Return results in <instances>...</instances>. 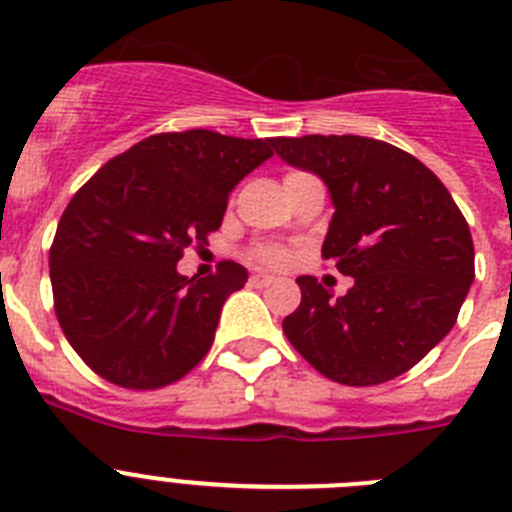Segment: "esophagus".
<instances>
[{
    "mask_svg": "<svg viewBox=\"0 0 512 512\" xmlns=\"http://www.w3.org/2000/svg\"><path fill=\"white\" fill-rule=\"evenodd\" d=\"M271 282H274V277L266 274V271H256V274H251L253 287H264V284H271Z\"/></svg>",
    "mask_w": 512,
    "mask_h": 512,
    "instance_id": "esophagus-1",
    "label": "esophagus"
}]
</instances>
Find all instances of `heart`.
Here are the masks:
<instances>
[{"label": "heart", "instance_id": "b5f03b06", "mask_svg": "<svg viewBox=\"0 0 512 512\" xmlns=\"http://www.w3.org/2000/svg\"><path fill=\"white\" fill-rule=\"evenodd\" d=\"M261 259L269 261V264H284L287 253H284L282 248H264V251H261Z\"/></svg>", "mask_w": 512, "mask_h": 512}]
</instances>
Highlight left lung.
<instances>
[{
	"label": "left lung",
	"mask_w": 512,
	"mask_h": 512,
	"mask_svg": "<svg viewBox=\"0 0 512 512\" xmlns=\"http://www.w3.org/2000/svg\"><path fill=\"white\" fill-rule=\"evenodd\" d=\"M277 156L320 176L333 202L323 256L354 287L343 297L297 277L289 343L351 387L400 377L454 328L474 282V243L449 189L415 156L364 135L277 138Z\"/></svg>",
	"instance_id": "1"
}]
</instances>
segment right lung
<instances>
[{"mask_svg":"<svg viewBox=\"0 0 512 512\" xmlns=\"http://www.w3.org/2000/svg\"><path fill=\"white\" fill-rule=\"evenodd\" d=\"M274 138L212 130L135 143L69 202L51 248L56 315L76 354L107 382L156 390L200 364L220 312L248 271L223 261L215 277H182L184 248L220 228L228 197Z\"/></svg>","mask_w":512,"mask_h":512,"instance_id":"1","label":"right lung"}]
</instances>
